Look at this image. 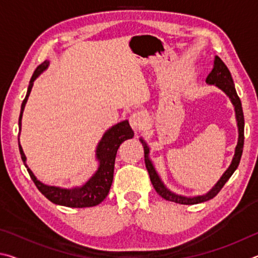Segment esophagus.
<instances>
[{
    "mask_svg": "<svg viewBox=\"0 0 258 258\" xmlns=\"http://www.w3.org/2000/svg\"><path fill=\"white\" fill-rule=\"evenodd\" d=\"M146 120H147L146 115L141 111L134 112L133 115H131L130 117V124L135 132H140V131L145 127Z\"/></svg>",
    "mask_w": 258,
    "mask_h": 258,
    "instance_id": "obj_1",
    "label": "esophagus"
}]
</instances>
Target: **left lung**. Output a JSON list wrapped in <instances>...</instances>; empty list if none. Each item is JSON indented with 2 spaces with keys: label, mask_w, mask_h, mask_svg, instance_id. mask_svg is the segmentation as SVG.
Wrapping results in <instances>:
<instances>
[{
  "label": "left lung",
  "mask_w": 258,
  "mask_h": 258,
  "mask_svg": "<svg viewBox=\"0 0 258 258\" xmlns=\"http://www.w3.org/2000/svg\"><path fill=\"white\" fill-rule=\"evenodd\" d=\"M206 83L208 85H215L218 89L223 91V92L228 95L230 99L231 103L233 104L234 107V112H235V120H237V126H238V142L237 146H235L234 149V155L232 157V160H231V164L226 171L222 174L214 186L211 190L207 191L206 194L195 196V197H185V196L178 195L169 190L167 186L165 185V183L161 180L159 174L157 173L154 164H152V160L150 159V148L147 145V142L142 138H140V141H141L143 149H145V163L146 167L148 169V173H149L150 181L154 185L155 190L157 194L161 196L164 199L168 200V202H173L176 204H182V205H195L199 203L207 202V200L212 199L215 197V196L220 192V190L223 187V185L228 182L231 175L234 173L235 169L238 168L240 159H241L242 155V149H243V128H244V119H243V112H242V107H241V101L237 94V91H235L234 83L232 80V76H231V73L225 66L223 61H222L218 56L216 55L215 59H214V66L212 72L209 73V75L206 78Z\"/></svg>",
  "instance_id": "1"
}]
</instances>
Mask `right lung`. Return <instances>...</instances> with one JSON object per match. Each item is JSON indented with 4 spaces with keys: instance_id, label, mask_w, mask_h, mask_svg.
<instances>
[{
    "instance_id": "obj_1",
    "label": "right lung",
    "mask_w": 258,
    "mask_h": 258,
    "mask_svg": "<svg viewBox=\"0 0 258 258\" xmlns=\"http://www.w3.org/2000/svg\"><path fill=\"white\" fill-rule=\"evenodd\" d=\"M50 66V61L45 60L41 63L33 74L32 78L29 81L27 94L21 103V110L19 116V135L21 131V119H23V113L25 110V106L27 103L28 97L34 85V81L41 75L43 72H45L47 67ZM134 137L133 130L131 128L128 120H123L111 126L103 133L101 140H100L97 148H95V160L98 161V168L93 173L89 180L82 185L73 186V187H60L55 185H47L44 183L37 180V177L34 175L32 169L28 167L26 163V156L24 154L23 147L20 145L19 138V151L21 155V159L24 161V165L27 168L30 177L34 181L35 185L40 190L45 197L55 205L61 206L73 207V208H83V207H93L97 206L103 199L107 197L110 190L111 183L113 180V167H115L116 154L119 146L125 140L132 139Z\"/></svg>"
}]
</instances>
